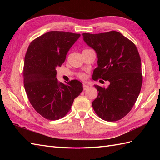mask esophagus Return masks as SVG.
<instances>
[{"instance_id":"1","label":"esophagus","mask_w":160,"mask_h":160,"mask_svg":"<svg viewBox=\"0 0 160 160\" xmlns=\"http://www.w3.org/2000/svg\"><path fill=\"white\" fill-rule=\"evenodd\" d=\"M89 85H87V84H83V89L84 90L88 89H89Z\"/></svg>"}]
</instances>
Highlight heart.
I'll list each match as a JSON object with an SVG mask.
<instances>
[{"instance_id": "1", "label": "heart", "mask_w": 160, "mask_h": 160, "mask_svg": "<svg viewBox=\"0 0 160 160\" xmlns=\"http://www.w3.org/2000/svg\"><path fill=\"white\" fill-rule=\"evenodd\" d=\"M79 77L80 78H84V75L83 73H80V74H79Z\"/></svg>"}]
</instances>
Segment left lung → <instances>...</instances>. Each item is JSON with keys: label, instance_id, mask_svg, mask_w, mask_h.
<instances>
[{"label": "left lung", "instance_id": "8db88e82", "mask_svg": "<svg viewBox=\"0 0 160 160\" xmlns=\"http://www.w3.org/2000/svg\"><path fill=\"white\" fill-rule=\"evenodd\" d=\"M82 36L97 54L98 67L93 71V79L101 78L110 83L107 88L95 85L99 92L92 102L93 109L104 120H120L131 110L141 90V59L137 47L115 31L84 33Z\"/></svg>", "mask_w": 160, "mask_h": 160}]
</instances>
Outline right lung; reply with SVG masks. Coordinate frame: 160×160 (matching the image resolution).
I'll return each instance as SVG.
<instances>
[{
    "instance_id": "right-lung-1",
    "label": "right lung",
    "mask_w": 160,
    "mask_h": 160,
    "mask_svg": "<svg viewBox=\"0 0 160 160\" xmlns=\"http://www.w3.org/2000/svg\"><path fill=\"white\" fill-rule=\"evenodd\" d=\"M80 37V33L49 32L33 40L27 51L23 68L27 96L34 109L47 120L65 116L83 90L82 83L77 80L64 84L56 78V68Z\"/></svg>"
}]
</instances>
